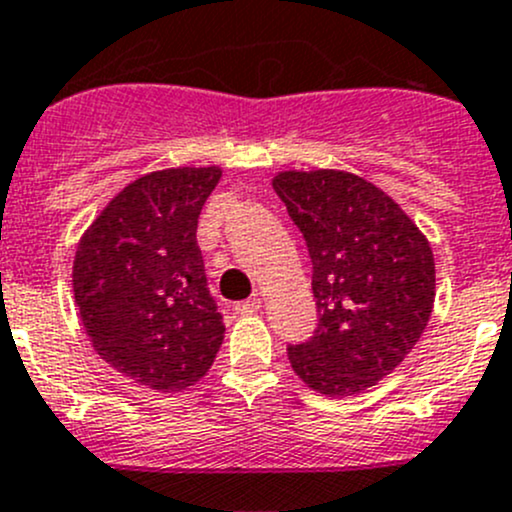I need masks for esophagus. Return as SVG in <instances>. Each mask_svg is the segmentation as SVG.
Here are the masks:
<instances>
[{
  "label": "esophagus",
  "mask_w": 512,
  "mask_h": 512,
  "mask_svg": "<svg viewBox=\"0 0 512 512\" xmlns=\"http://www.w3.org/2000/svg\"><path fill=\"white\" fill-rule=\"evenodd\" d=\"M260 307H262V299L260 297H250V299H245V302H237L235 312L237 314H255Z\"/></svg>",
  "instance_id": "1"
}]
</instances>
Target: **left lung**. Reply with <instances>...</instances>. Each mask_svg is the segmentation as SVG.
Here are the masks:
<instances>
[{
	"label": "left lung",
	"mask_w": 512,
	"mask_h": 512,
	"mask_svg": "<svg viewBox=\"0 0 512 512\" xmlns=\"http://www.w3.org/2000/svg\"><path fill=\"white\" fill-rule=\"evenodd\" d=\"M272 188L302 230L319 324L287 349L294 374L327 396H352L414 349L436 299L426 235L381 188L347 170H282Z\"/></svg>",
	"instance_id": "8db88e82"
}]
</instances>
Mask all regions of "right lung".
<instances>
[{
  "label": "right lung",
  "instance_id": "1",
  "mask_svg": "<svg viewBox=\"0 0 512 512\" xmlns=\"http://www.w3.org/2000/svg\"><path fill=\"white\" fill-rule=\"evenodd\" d=\"M223 170L165 168L128 183L81 237L74 299L103 361L173 394L203 379L225 337L195 230Z\"/></svg>",
  "mask_w": 512,
  "mask_h": 512
}]
</instances>
